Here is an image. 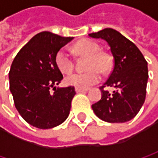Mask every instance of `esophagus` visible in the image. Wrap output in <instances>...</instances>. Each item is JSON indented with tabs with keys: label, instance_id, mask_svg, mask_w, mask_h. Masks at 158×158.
Returning a JSON list of instances; mask_svg holds the SVG:
<instances>
[{
	"label": "esophagus",
	"instance_id": "1",
	"mask_svg": "<svg viewBox=\"0 0 158 158\" xmlns=\"http://www.w3.org/2000/svg\"><path fill=\"white\" fill-rule=\"evenodd\" d=\"M85 91H88V89H79V88H76V92H77V93L85 92Z\"/></svg>",
	"mask_w": 158,
	"mask_h": 158
}]
</instances>
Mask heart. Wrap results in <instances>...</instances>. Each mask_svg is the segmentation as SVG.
<instances>
[{
    "label": "heart",
    "mask_w": 158,
    "mask_h": 158,
    "mask_svg": "<svg viewBox=\"0 0 158 158\" xmlns=\"http://www.w3.org/2000/svg\"><path fill=\"white\" fill-rule=\"evenodd\" d=\"M73 50L80 56L89 57L87 65L89 71L69 75L65 79L67 85L79 89H88L100 81V72L106 74L110 71L111 68L110 57L106 53L101 52V48L97 43L88 39L80 40L73 46ZM55 63L62 73H70L74 68L73 59L65 49L57 51L55 56Z\"/></svg>",
    "instance_id": "obj_1"
}]
</instances>
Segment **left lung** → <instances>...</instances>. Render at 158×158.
<instances>
[{
  "instance_id": "1",
  "label": "left lung",
  "mask_w": 158,
  "mask_h": 158,
  "mask_svg": "<svg viewBox=\"0 0 158 158\" xmlns=\"http://www.w3.org/2000/svg\"><path fill=\"white\" fill-rule=\"evenodd\" d=\"M89 36L106 41L114 60L109 79L100 88L102 99L92 104V110L107 123L128 122L139 112L145 100L147 62L138 48L114 29L105 28ZM105 85L115 90L110 94L103 89Z\"/></svg>"
}]
</instances>
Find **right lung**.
Instances as JSON below:
<instances>
[{
  "mask_svg": "<svg viewBox=\"0 0 158 158\" xmlns=\"http://www.w3.org/2000/svg\"><path fill=\"white\" fill-rule=\"evenodd\" d=\"M73 38L39 33L18 52L12 63L10 90L16 110L36 128L56 127L69 115L75 88H56L63 75L56 66L55 56ZM51 88L55 90L53 94Z\"/></svg>",
  "mask_w": 158,
  "mask_h": 158,
  "instance_id": "1",
  "label": "right lung"
}]
</instances>
